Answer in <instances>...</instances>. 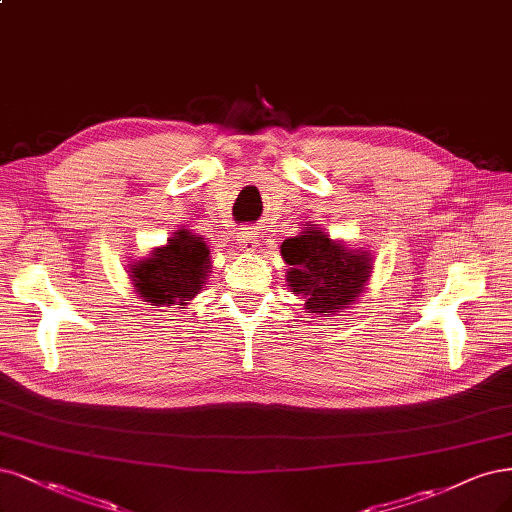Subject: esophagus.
<instances>
[{"mask_svg": "<svg viewBox=\"0 0 512 512\" xmlns=\"http://www.w3.org/2000/svg\"><path fill=\"white\" fill-rule=\"evenodd\" d=\"M237 245L241 248V252L250 254L258 248V235L252 231V228H241L237 233Z\"/></svg>", "mask_w": 512, "mask_h": 512, "instance_id": "esophagus-1", "label": "esophagus"}]
</instances>
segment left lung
Masks as SVG:
<instances>
[{"label": "left lung", "instance_id": "8db88e82", "mask_svg": "<svg viewBox=\"0 0 512 512\" xmlns=\"http://www.w3.org/2000/svg\"><path fill=\"white\" fill-rule=\"evenodd\" d=\"M279 252L290 264L286 273L290 292L305 298L307 313L324 320L354 305L373 275L368 250L347 248L311 222L303 226L301 235L281 243Z\"/></svg>", "mask_w": 512, "mask_h": 512}]
</instances>
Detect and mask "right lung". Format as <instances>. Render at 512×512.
<instances>
[{
	"mask_svg": "<svg viewBox=\"0 0 512 512\" xmlns=\"http://www.w3.org/2000/svg\"><path fill=\"white\" fill-rule=\"evenodd\" d=\"M127 269L135 294L146 305L186 309L211 273L209 245L188 228H178L165 245L133 260Z\"/></svg>",
	"mask_w": 512,
	"mask_h": 512,
	"instance_id": "obj_1",
	"label": "right lung"
}]
</instances>
